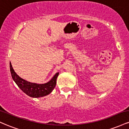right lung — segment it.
Wrapping results in <instances>:
<instances>
[{
	"label": "right lung",
	"instance_id": "add662e5",
	"mask_svg": "<svg viewBox=\"0 0 129 129\" xmlns=\"http://www.w3.org/2000/svg\"><path fill=\"white\" fill-rule=\"evenodd\" d=\"M11 76L17 86L25 94L32 98H40L48 95L53 91L56 84V79L59 75L56 73L49 82L45 84H36L28 82L20 78L13 69L11 62L10 63Z\"/></svg>",
	"mask_w": 129,
	"mask_h": 129
}]
</instances>
